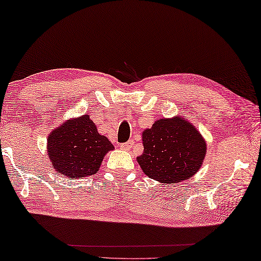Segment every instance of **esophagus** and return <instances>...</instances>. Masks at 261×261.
Wrapping results in <instances>:
<instances>
[{
	"instance_id": "1",
	"label": "esophagus",
	"mask_w": 261,
	"mask_h": 261,
	"mask_svg": "<svg viewBox=\"0 0 261 261\" xmlns=\"http://www.w3.org/2000/svg\"><path fill=\"white\" fill-rule=\"evenodd\" d=\"M121 147L123 148L124 151H130L131 148L134 147V142H132V140H129V142L121 144Z\"/></svg>"
}]
</instances>
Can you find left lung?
<instances>
[{"mask_svg": "<svg viewBox=\"0 0 261 261\" xmlns=\"http://www.w3.org/2000/svg\"><path fill=\"white\" fill-rule=\"evenodd\" d=\"M143 154L137 163L145 174L161 184L175 185L196 174L206 154V142L184 116L156 119L142 132Z\"/></svg>", "mask_w": 261, "mask_h": 261, "instance_id": "left-lung-1", "label": "left lung"}]
</instances>
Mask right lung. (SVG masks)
Wrapping results in <instances>:
<instances>
[{
	"instance_id": "1",
	"label": "right lung",
	"mask_w": 261,
	"mask_h": 261,
	"mask_svg": "<svg viewBox=\"0 0 261 261\" xmlns=\"http://www.w3.org/2000/svg\"><path fill=\"white\" fill-rule=\"evenodd\" d=\"M113 150L114 145L98 134L89 115L67 119L47 137V156L52 167L71 179L96 174L106 154Z\"/></svg>"
}]
</instances>
